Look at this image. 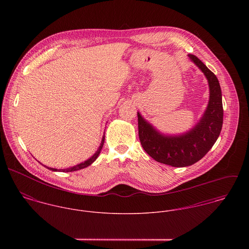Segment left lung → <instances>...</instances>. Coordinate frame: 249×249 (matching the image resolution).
<instances>
[{
	"label": "left lung",
	"instance_id": "1",
	"mask_svg": "<svg viewBox=\"0 0 249 249\" xmlns=\"http://www.w3.org/2000/svg\"><path fill=\"white\" fill-rule=\"evenodd\" d=\"M188 56L204 73L210 90L208 107L196 125L181 135H164L137 113L139 138L144 151L155 161L178 168L199 161L216 141L223 123L221 89L216 76L196 55Z\"/></svg>",
	"mask_w": 249,
	"mask_h": 249
}]
</instances>
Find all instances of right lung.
<instances>
[{
	"label": "right lung",
	"mask_w": 249,
	"mask_h": 249,
	"mask_svg": "<svg viewBox=\"0 0 249 249\" xmlns=\"http://www.w3.org/2000/svg\"><path fill=\"white\" fill-rule=\"evenodd\" d=\"M104 142H105V135H104V137H103V140H102V142H101L100 147L98 148V150L96 151V153H95L92 157H90L88 160H86V161H84V162H82V163H80V164H78V165H75V166H73V167H71V168L57 170V169L50 168V167H47V166H44V165H43V166H44V167H46L47 169H49V170L53 171V172H63V173H70V172H74V171H78V170L84 169V168H86V167L90 166L93 162H95V161H96V159L98 158V156H99V154L101 153V150H102V148H103V146H104ZM40 164H41V163H40Z\"/></svg>",
	"instance_id": "1"
}]
</instances>
